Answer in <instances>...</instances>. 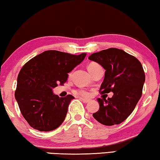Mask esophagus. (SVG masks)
Wrapping results in <instances>:
<instances>
[{"label": "esophagus", "mask_w": 160, "mask_h": 160, "mask_svg": "<svg viewBox=\"0 0 160 160\" xmlns=\"http://www.w3.org/2000/svg\"><path fill=\"white\" fill-rule=\"evenodd\" d=\"M81 100H82V101H83L84 102V103H88V102L90 101V100H88V99H85V98H80Z\"/></svg>", "instance_id": "34e87169"}]
</instances>
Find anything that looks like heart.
Instances as JSON below:
<instances>
[{"label":"heart","mask_w":160,"mask_h":160,"mask_svg":"<svg viewBox=\"0 0 160 160\" xmlns=\"http://www.w3.org/2000/svg\"><path fill=\"white\" fill-rule=\"evenodd\" d=\"M98 66H100L98 64H97L95 62H91V63H90L89 65H88V70L90 72H91L92 70H95V69L98 68ZM76 92H77V93H78V94H80V95H82V96H84V97H88L90 95V92H88L87 90H80Z\"/></svg>","instance_id":"1"}]
</instances>
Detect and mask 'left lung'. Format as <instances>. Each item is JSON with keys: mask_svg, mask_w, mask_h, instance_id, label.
I'll return each mask as SVG.
<instances>
[{"mask_svg": "<svg viewBox=\"0 0 160 160\" xmlns=\"http://www.w3.org/2000/svg\"><path fill=\"white\" fill-rule=\"evenodd\" d=\"M90 60L106 70L100 92H113L112 98H98L99 110L92 114L106 126L122 123L127 118L142 95L145 75L140 62L122 49L110 48L92 54Z\"/></svg>", "mask_w": 160, "mask_h": 160, "instance_id": "left-lung-1", "label": "left lung"}]
</instances>
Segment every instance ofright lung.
I'll use <instances>...</instances> for the list:
<instances>
[{"mask_svg": "<svg viewBox=\"0 0 160 160\" xmlns=\"http://www.w3.org/2000/svg\"><path fill=\"white\" fill-rule=\"evenodd\" d=\"M86 53L79 55L48 50L25 64L17 78L15 98L21 114L32 128L40 132L56 129L65 120L72 95L59 98L52 89L63 85Z\"/></svg>", "mask_w": 160, "mask_h": 160, "instance_id": "1", "label": "right lung"}]
</instances>
